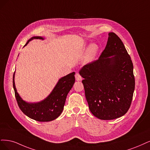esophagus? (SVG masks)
I'll use <instances>...</instances> for the list:
<instances>
[{
  "instance_id": "34e87169",
  "label": "esophagus",
  "mask_w": 150,
  "mask_h": 150,
  "mask_svg": "<svg viewBox=\"0 0 150 150\" xmlns=\"http://www.w3.org/2000/svg\"><path fill=\"white\" fill-rule=\"evenodd\" d=\"M75 79L76 81H81L82 80V77L79 74L76 73L75 75Z\"/></svg>"
}]
</instances>
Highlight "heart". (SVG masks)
Returning <instances> with one entry per match:
<instances>
[{"mask_svg": "<svg viewBox=\"0 0 150 150\" xmlns=\"http://www.w3.org/2000/svg\"><path fill=\"white\" fill-rule=\"evenodd\" d=\"M98 50L99 47L96 43H93L90 44L86 52V61L88 62H93L98 54Z\"/></svg>", "mask_w": 150, "mask_h": 150, "instance_id": "heart-1", "label": "heart"}]
</instances>
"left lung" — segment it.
Segmentation results:
<instances>
[{"label":"left lung","mask_w":150,"mask_h":150,"mask_svg":"<svg viewBox=\"0 0 150 150\" xmlns=\"http://www.w3.org/2000/svg\"><path fill=\"white\" fill-rule=\"evenodd\" d=\"M79 74L84 79L85 97L95 117L110 120L128 112L134 90L133 65L115 33H108L107 45L99 59L84 65Z\"/></svg>","instance_id":"1"}]
</instances>
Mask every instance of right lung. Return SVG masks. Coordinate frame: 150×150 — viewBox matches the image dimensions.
Masks as SVG:
<instances>
[{"instance_id":"1","label":"right lung","mask_w":150,"mask_h":150,"mask_svg":"<svg viewBox=\"0 0 150 150\" xmlns=\"http://www.w3.org/2000/svg\"><path fill=\"white\" fill-rule=\"evenodd\" d=\"M33 39L44 40V38L40 36L33 37L23 47ZM15 73L16 71L13 76V87L18 105L22 112L28 117L38 122H50L59 117L64 110L67 96L75 83V72L62 77L48 96L36 103L27 102L17 93L14 80Z\"/></svg>"}]
</instances>
